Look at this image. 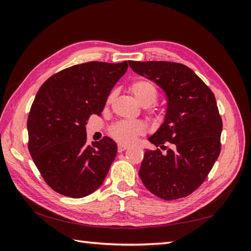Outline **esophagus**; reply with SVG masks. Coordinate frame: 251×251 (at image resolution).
Segmentation results:
<instances>
[{"label": "esophagus", "instance_id": "esophagus-1", "mask_svg": "<svg viewBox=\"0 0 251 251\" xmlns=\"http://www.w3.org/2000/svg\"><path fill=\"white\" fill-rule=\"evenodd\" d=\"M127 149H128V147L127 146H124V145H120L117 146V150H119V152H123V151H125V150H127Z\"/></svg>", "mask_w": 251, "mask_h": 251}]
</instances>
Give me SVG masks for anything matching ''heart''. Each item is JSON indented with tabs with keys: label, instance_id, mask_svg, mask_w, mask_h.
Returning a JSON list of instances; mask_svg holds the SVG:
<instances>
[{
	"label": "heart",
	"instance_id": "1",
	"mask_svg": "<svg viewBox=\"0 0 251 251\" xmlns=\"http://www.w3.org/2000/svg\"><path fill=\"white\" fill-rule=\"evenodd\" d=\"M130 92L135 100L143 108L151 106L156 102L158 92L155 85L148 79H138L129 86ZM113 98L111 94L108 98V102ZM110 132L115 140L123 145H131L135 142L137 137L145 132V126L140 122H119L111 127Z\"/></svg>",
	"mask_w": 251,
	"mask_h": 251
}]
</instances>
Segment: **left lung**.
Wrapping results in <instances>:
<instances>
[{
    "instance_id": "obj_1",
    "label": "left lung",
    "mask_w": 251,
    "mask_h": 251,
    "mask_svg": "<svg viewBox=\"0 0 251 251\" xmlns=\"http://www.w3.org/2000/svg\"><path fill=\"white\" fill-rule=\"evenodd\" d=\"M128 63L167 97L163 124L148 138L159 149L145 152L139 177L151 193L163 200L188 196L204 182L220 154L222 120L215 95L194 71L181 63Z\"/></svg>"
}]
</instances>
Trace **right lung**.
Wrapping results in <instances>:
<instances>
[{
  "label": "right lung",
  "mask_w": 251,
  "mask_h": 251,
  "mask_svg": "<svg viewBox=\"0 0 251 251\" xmlns=\"http://www.w3.org/2000/svg\"><path fill=\"white\" fill-rule=\"evenodd\" d=\"M128 62L90 61L50 76L40 87L26 123L29 152L42 177L61 195L81 199L97 190L116 156L114 140L86 145V122L101 115Z\"/></svg>",
  "instance_id": "right-lung-1"
}]
</instances>
